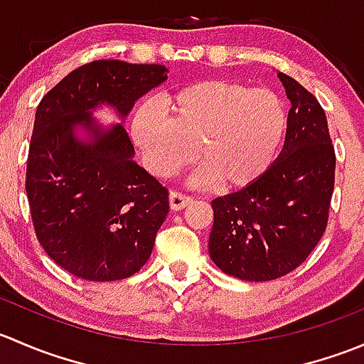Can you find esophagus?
Instances as JSON below:
<instances>
[{"label":"esophagus","mask_w":364,"mask_h":364,"mask_svg":"<svg viewBox=\"0 0 364 364\" xmlns=\"http://www.w3.org/2000/svg\"><path fill=\"white\" fill-rule=\"evenodd\" d=\"M192 203V197L185 196L181 192H171V196H168V204H171L172 211H181V209H185L186 205H190Z\"/></svg>","instance_id":"34e87169"}]
</instances>
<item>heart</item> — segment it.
Returning <instances> with one entry per match:
<instances>
[{
  "mask_svg": "<svg viewBox=\"0 0 364 364\" xmlns=\"http://www.w3.org/2000/svg\"><path fill=\"white\" fill-rule=\"evenodd\" d=\"M168 119L153 104L132 117V139L146 167L171 178L197 156L199 181L218 179L225 188L255 183L274 161L287 111L274 91L225 80H200L164 100Z\"/></svg>",
  "mask_w": 364,
  "mask_h": 364,
  "instance_id": "obj_1",
  "label": "heart"
}]
</instances>
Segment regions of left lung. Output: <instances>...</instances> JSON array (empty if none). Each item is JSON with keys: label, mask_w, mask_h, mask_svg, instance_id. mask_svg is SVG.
<instances>
[{"label": "left lung", "mask_w": 364, "mask_h": 364, "mask_svg": "<svg viewBox=\"0 0 364 364\" xmlns=\"http://www.w3.org/2000/svg\"><path fill=\"white\" fill-rule=\"evenodd\" d=\"M278 77L292 105L282 153L255 183L211 203L209 257L245 282L277 280L306 260L328 225L335 188L324 109L292 77Z\"/></svg>", "instance_id": "left-lung-1"}]
</instances>
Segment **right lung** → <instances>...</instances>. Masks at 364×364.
Segmentation results:
<instances>
[{
	"mask_svg": "<svg viewBox=\"0 0 364 364\" xmlns=\"http://www.w3.org/2000/svg\"><path fill=\"white\" fill-rule=\"evenodd\" d=\"M167 72L164 65L91 61L36 109L26 168L33 227L47 255L82 280H123L151 255L168 213L167 188L134 160L123 124L104 128L93 111L109 105L124 119Z\"/></svg>",
	"mask_w": 364,
	"mask_h": 364,
	"instance_id": "obj_1",
	"label": "right lung"
}]
</instances>
